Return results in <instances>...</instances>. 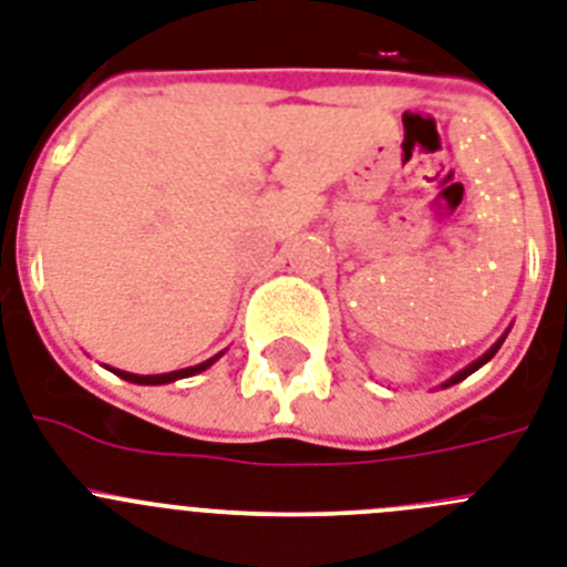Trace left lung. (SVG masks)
<instances>
[{
	"label": "left lung",
	"instance_id": "1",
	"mask_svg": "<svg viewBox=\"0 0 567 567\" xmlns=\"http://www.w3.org/2000/svg\"><path fill=\"white\" fill-rule=\"evenodd\" d=\"M502 341H505V338H502ZM502 341H496V343H493L491 350H487V352H485V355L478 358V361H473V364H471V367H464V370H462V372H456V375H453V379H450V381H447V384H444V386H450V384H458V381H464V379H467V375H471V372H476V370H478V367H482V364H487V361H491V358H493V355H496V352H499Z\"/></svg>",
	"mask_w": 567,
	"mask_h": 567
}]
</instances>
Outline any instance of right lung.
<instances>
[{
  "label": "right lung",
  "mask_w": 567,
  "mask_h": 567,
  "mask_svg": "<svg viewBox=\"0 0 567 567\" xmlns=\"http://www.w3.org/2000/svg\"><path fill=\"white\" fill-rule=\"evenodd\" d=\"M217 358V355H215ZM215 358L209 361H203L197 367H186V370H177V372H163V375H132V372H123V370H114L120 379L132 381V384H168V381H177V379H188V375H195V372H203L206 367L215 364Z\"/></svg>",
  "instance_id": "1"
}]
</instances>
